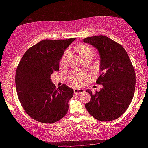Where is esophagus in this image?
<instances>
[{
	"instance_id": "1",
	"label": "esophagus",
	"mask_w": 148,
	"mask_h": 148,
	"mask_svg": "<svg viewBox=\"0 0 148 148\" xmlns=\"http://www.w3.org/2000/svg\"><path fill=\"white\" fill-rule=\"evenodd\" d=\"M74 94L76 95H80L82 93H84V89H74Z\"/></svg>"
}]
</instances>
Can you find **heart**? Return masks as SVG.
<instances>
[{
	"label": "heart",
	"mask_w": 148,
	"mask_h": 148,
	"mask_svg": "<svg viewBox=\"0 0 148 148\" xmlns=\"http://www.w3.org/2000/svg\"><path fill=\"white\" fill-rule=\"evenodd\" d=\"M76 51L78 52L79 56L82 57L83 60H85L88 58H92L93 57L94 55V50L92 49L91 47L87 46L84 44H77L75 47ZM69 56V51H66L62 55V56L60 61V63L62 65L66 64L67 59ZM87 78V75L84 74H81L79 72H72L69 76V79L71 82V83L74 85H79L82 84L84 82L85 80Z\"/></svg>",
	"instance_id": "heart-1"
}]
</instances>
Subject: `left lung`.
<instances>
[{
    "instance_id": "8db88e82",
    "label": "left lung",
    "mask_w": 148,
    "mask_h": 148,
    "mask_svg": "<svg viewBox=\"0 0 148 148\" xmlns=\"http://www.w3.org/2000/svg\"><path fill=\"white\" fill-rule=\"evenodd\" d=\"M98 49L101 56V76L96 83L102 85L95 94L87 90L91 101L86 104L90 115L101 121L116 119L125 113L132 100L136 84L134 67L121 44L99 35L84 39Z\"/></svg>"
}]
</instances>
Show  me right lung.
I'll list each match as a JSON object with an SVG mask.
<instances>
[{
	"mask_svg": "<svg viewBox=\"0 0 148 148\" xmlns=\"http://www.w3.org/2000/svg\"><path fill=\"white\" fill-rule=\"evenodd\" d=\"M74 40H42L27 49L17 66L16 86L19 101L26 113L37 121L53 123L68 112L73 89L64 84L56 88L51 75L59 71L64 50Z\"/></svg>",
	"mask_w": 148,
	"mask_h": 148,
	"instance_id": "obj_1",
	"label": "right lung"
}]
</instances>
